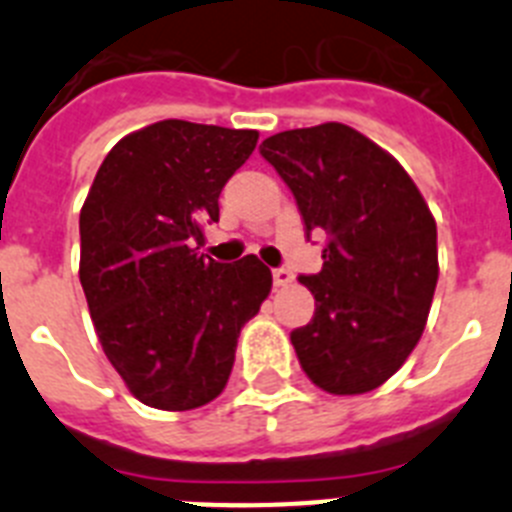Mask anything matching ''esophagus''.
I'll use <instances>...</instances> for the list:
<instances>
[{"label": "esophagus", "mask_w": 512, "mask_h": 512, "mask_svg": "<svg viewBox=\"0 0 512 512\" xmlns=\"http://www.w3.org/2000/svg\"><path fill=\"white\" fill-rule=\"evenodd\" d=\"M292 279H295V274H292V271L289 269H274V284H277V287H287V284H292Z\"/></svg>", "instance_id": "1"}]
</instances>
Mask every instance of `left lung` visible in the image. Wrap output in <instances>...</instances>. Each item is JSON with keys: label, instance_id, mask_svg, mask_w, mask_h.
<instances>
[{"label": "left lung", "instance_id": "1", "mask_svg": "<svg viewBox=\"0 0 512 512\" xmlns=\"http://www.w3.org/2000/svg\"><path fill=\"white\" fill-rule=\"evenodd\" d=\"M295 194L307 235H328L323 269L300 277L315 315L292 330L302 372L330 395L377 390L423 336L438 282L436 220L408 171L343 122L261 143Z\"/></svg>", "mask_w": 512, "mask_h": 512}]
</instances>
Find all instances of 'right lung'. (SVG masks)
<instances>
[{"label": "right lung", "instance_id": "obj_1", "mask_svg": "<svg viewBox=\"0 0 512 512\" xmlns=\"http://www.w3.org/2000/svg\"><path fill=\"white\" fill-rule=\"evenodd\" d=\"M256 130L161 120L117 140L79 215V279L104 356L130 395L194 410L228 384L241 328L271 292L256 256L197 253Z\"/></svg>", "mask_w": 512, "mask_h": 512}]
</instances>
